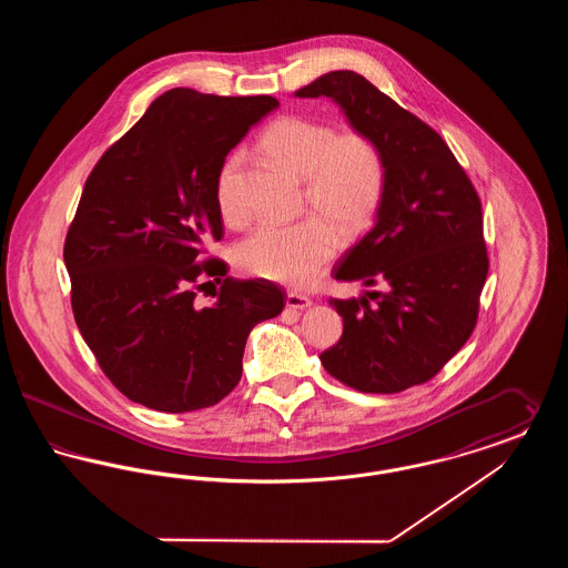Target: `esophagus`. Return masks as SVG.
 I'll use <instances>...</instances> for the list:
<instances>
[{
  "instance_id": "1",
  "label": "esophagus",
  "mask_w": 568,
  "mask_h": 568,
  "mask_svg": "<svg viewBox=\"0 0 568 568\" xmlns=\"http://www.w3.org/2000/svg\"><path fill=\"white\" fill-rule=\"evenodd\" d=\"M285 302H287L290 308H296V311H304V308H308L313 304L311 297L302 296V294H296V292H290Z\"/></svg>"
}]
</instances>
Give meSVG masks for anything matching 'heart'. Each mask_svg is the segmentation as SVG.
<instances>
[{
	"label": "heart",
	"instance_id": "obj_1",
	"mask_svg": "<svg viewBox=\"0 0 568 568\" xmlns=\"http://www.w3.org/2000/svg\"><path fill=\"white\" fill-rule=\"evenodd\" d=\"M260 146L304 181L306 202L355 232L368 223L383 200L385 160L373 138L343 132L322 121L287 114L276 119L260 138ZM243 153H232L216 174V206L227 221L241 219L236 179ZM338 248L334 227L322 216L294 223H262L239 248L244 271L285 285L311 283Z\"/></svg>",
	"mask_w": 568,
	"mask_h": 568
}]
</instances>
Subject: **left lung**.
<instances>
[{"instance_id":"obj_1","label":"left lung","mask_w":568,"mask_h":568,"mask_svg":"<svg viewBox=\"0 0 568 568\" xmlns=\"http://www.w3.org/2000/svg\"><path fill=\"white\" fill-rule=\"evenodd\" d=\"M322 95L375 140L387 172L375 223L334 278L387 290L366 294L375 305L329 300L343 336L320 359L357 392L396 394L430 381L475 329L489 266L481 200L445 140L362 74L327 72L296 91Z\"/></svg>"}]
</instances>
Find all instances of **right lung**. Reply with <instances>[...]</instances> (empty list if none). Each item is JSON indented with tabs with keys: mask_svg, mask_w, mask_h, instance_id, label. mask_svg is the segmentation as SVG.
Wrapping results in <instances>:
<instances>
[{
	"mask_svg": "<svg viewBox=\"0 0 568 568\" xmlns=\"http://www.w3.org/2000/svg\"><path fill=\"white\" fill-rule=\"evenodd\" d=\"M276 106L271 95L170 89L84 183L63 244L72 311L104 375L138 405L187 413L223 400L243 377L248 332L285 306L271 281L200 262L223 236L216 174ZM200 275L222 285L215 305L194 302Z\"/></svg>",
	"mask_w": 568,
	"mask_h": 568,
	"instance_id": "right-lung-1",
	"label": "right lung"
}]
</instances>
